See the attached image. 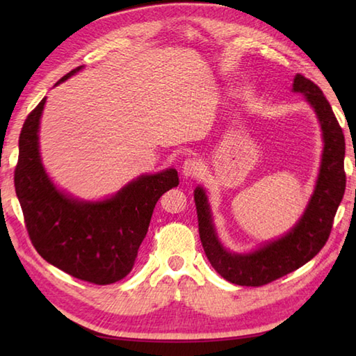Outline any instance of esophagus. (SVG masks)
<instances>
[{
	"instance_id": "1",
	"label": "esophagus",
	"mask_w": 356,
	"mask_h": 356,
	"mask_svg": "<svg viewBox=\"0 0 356 356\" xmlns=\"http://www.w3.org/2000/svg\"><path fill=\"white\" fill-rule=\"evenodd\" d=\"M202 171V162L197 157H188L182 165V172L185 177H195Z\"/></svg>"
}]
</instances>
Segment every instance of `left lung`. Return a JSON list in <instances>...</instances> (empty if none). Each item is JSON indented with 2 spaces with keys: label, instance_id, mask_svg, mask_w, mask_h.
Returning a JSON list of instances; mask_svg holds the SVG:
<instances>
[{
  "label": "left lung",
  "instance_id": "1",
  "mask_svg": "<svg viewBox=\"0 0 356 356\" xmlns=\"http://www.w3.org/2000/svg\"><path fill=\"white\" fill-rule=\"evenodd\" d=\"M293 93H303L321 128L323 153L314 193L300 220L275 240L249 252H232L218 238L213 211L203 186L194 190L199 234L205 254L218 274L238 286H263L306 264L326 245L334 217L346 190L341 127L323 92L303 74H295Z\"/></svg>",
  "mask_w": 356,
  "mask_h": 356
}]
</instances>
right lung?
I'll return each mask as SVG.
<instances>
[{"label": "right lung", "instance_id": "add662e5", "mask_svg": "<svg viewBox=\"0 0 356 356\" xmlns=\"http://www.w3.org/2000/svg\"><path fill=\"white\" fill-rule=\"evenodd\" d=\"M84 65L56 82L67 81ZM45 99L27 116L19 134L15 191L35 249L74 278L111 284L130 274L161 195L179 185L177 171L142 174L102 200L73 197L53 184L40 153Z\"/></svg>", "mask_w": 356, "mask_h": 356}]
</instances>
